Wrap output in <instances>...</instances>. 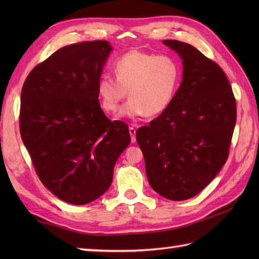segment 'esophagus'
<instances>
[{
    "instance_id": "obj_1",
    "label": "esophagus",
    "mask_w": 259,
    "mask_h": 259,
    "mask_svg": "<svg viewBox=\"0 0 259 259\" xmlns=\"http://www.w3.org/2000/svg\"><path fill=\"white\" fill-rule=\"evenodd\" d=\"M129 134L131 136V142H136V129L133 128V126H130Z\"/></svg>"
}]
</instances>
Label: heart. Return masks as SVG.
<instances>
[{"instance_id":"1","label":"heart","mask_w":259,"mask_h":259,"mask_svg":"<svg viewBox=\"0 0 259 259\" xmlns=\"http://www.w3.org/2000/svg\"><path fill=\"white\" fill-rule=\"evenodd\" d=\"M115 79L103 74L98 80L97 95L103 111L113 113L126 97L130 98L120 117H149L163 112L177 92L181 68L170 56L139 50L129 51L113 63Z\"/></svg>"}]
</instances>
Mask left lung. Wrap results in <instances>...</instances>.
Masks as SVG:
<instances>
[{"mask_svg":"<svg viewBox=\"0 0 259 259\" xmlns=\"http://www.w3.org/2000/svg\"><path fill=\"white\" fill-rule=\"evenodd\" d=\"M183 59V81L171 103L137 130L152 189L186 200L211 183L226 162L236 124V99L217 63L188 43L164 40Z\"/></svg>","mask_w":259,"mask_h":259,"instance_id":"obj_1","label":"left lung"}]
</instances>
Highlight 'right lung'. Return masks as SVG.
Segmentation results:
<instances>
[{
	"label": "right lung",
	"mask_w": 259,
	"mask_h": 259,
	"mask_svg": "<svg viewBox=\"0 0 259 259\" xmlns=\"http://www.w3.org/2000/svg\"><path fill=\"white\" fill-rule=\"evenodd\" d=\"M112 47L87 41L63 47L27 75L20 133L41 183L60 199L85 205L112 183L129 146V128L100 107L98 80Z\"/></svg>",
	"instance_id": "right-lung-1"
}]
</instances>
